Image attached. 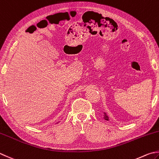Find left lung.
<instances>
[{
	"label": "left lung",
	"instance_id": "8db88e82",
	"mask_svg": "<svg viewBox=\"0 0 159 159\" xmlns=\"http://www.w3.org/2000/svg\"><path fill=\"white\" fill-rule=\"evenodd\" d=\"M104 119L105 120H107V121L110 120V119H109V116H107V114L105 113V112H104Z\"/></svg>",
	"mask_w": 159,
	"mask_h": 159
}]
</instances>
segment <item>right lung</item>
I'll use <instances>...</instances> for the list:
<instances>
[{
  "mask_svg": "<svg viewBox=\"0 0 159 159\" xmlns=\"http://www.w3.org/2000/svg\"><path fill=\"white\" fill-rule=\"evenodd\" d=\"M58 123H60V121H58V122H57V123H56V124H58Z\"/></svg>",
  "mask_w": 159,
  "mask_h": 159,
  "instance_id": "1",
  "label": "right lung"
}]
</instances>
